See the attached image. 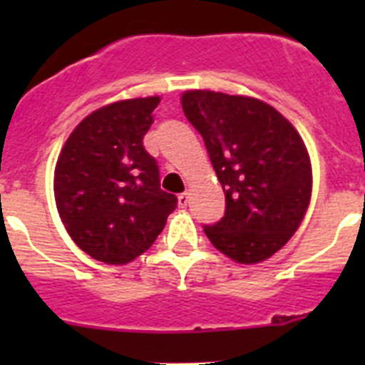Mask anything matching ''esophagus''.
I'll return each mask as SVG.
<instances>
[{
	"label": "esophagus",
	"instance_id": "34e87169",
	"mask_svg": "<svg viewBox=\"0 0 365 365\" xmlns=\"http://www.w3.org/2000/svg\"><path fill=\"white\" fill-rule=\"evenodd\" d=\"M177 201H179L180 208H185V206L188 205V201H190V193H188V192L179 193V195H177Z\"/></svg>",
	"mask_w": 365,
	"mask_h": 365
}]
</instances>
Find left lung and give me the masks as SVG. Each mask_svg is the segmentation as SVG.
I'll use <instances>...</instances> for the list:
<instances>
[{"mask_svg": "<svg viewBox=\"0 0 365 365\" xmlns=\"http://www.w3.org/2000/svg\"><path fill=\"white\" fill-rule=\"evenodd\" d=\"M201 133L225 192L221 221L205 234L237 263L276 254L302 225L312 192L307 148L294 125L257 98L186 91L180 98Z\"/></svg>", "mask_w": 365, "mask_h": 365, "instance_id": "8db88e82", "label": "left lung"}]
</instances>
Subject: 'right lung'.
Masks as SVG:
<instances>
[{
	"label": "right lung",
	"instance_id": "add662e5",
	"mask_svg": "<svg viewBox=\"0 0 365 365\" xmlns=\"http://www.w3.org/2000/svg\"><path fill=\"white\" fill-rule=\"evenodd\" d=\"M159 102L148 96L96 109L58 157V214L74 243L108 265L146 252L177 206L175 195L160 190L157 160L143 144Z\"/></svg>",
	"mask_w": 365,
	"mask_h": 365
}]
</instances>
